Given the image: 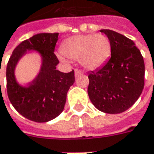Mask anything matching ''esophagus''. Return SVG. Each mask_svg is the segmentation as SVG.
<instances>
[{
    "label": "esophagus",
    "mask_w": 154,
    "mask_h": 154,
    "mask_svg": "<svg viewBox=\"0 0 154 154\" xmlns=\"http://www.w3.org/2000/svg\"><path fill=\"white\" fill-rule=\"evenodd\" d=\"M82 71H80V70H78V69H75V71H74V74H75V77H77V76H79L80 74H82Z\"/></svg>",
    "instance_id": "obj_1"
}]
</instances>
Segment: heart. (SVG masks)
<instances>
[{
    "instance_id": "heart-1",
    "label": "heart",
    "mask_w": 154,
    "mask_h": 154,
    "mask_svg": "<svg viewBox=\"0 0 154 154\" xmlns=\"http://www.w3.org/2000/svg\"><path fill=\"white\" fill-rule=\"evenodd\" d=\"M61 50L56 56L62 62L68 63V58L79 60L83 68L93 70L109 58L111 46L109 38L103 34H86L65 39Z\"/></svg>"
}]
</instances>
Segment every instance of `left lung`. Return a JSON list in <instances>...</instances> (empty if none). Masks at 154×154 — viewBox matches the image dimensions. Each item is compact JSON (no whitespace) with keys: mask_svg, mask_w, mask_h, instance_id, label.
<instances>
[{"mask_svg":"<svg viewBox=\"0 0 154 154\" xmlns=\"http://www.w3.org/2000/svg\"><path fill=\"white\" fill-rule=\"evenodd\" d=\"M110 42V58L102 68L88 74L87 92L92 104L109 114L130 108L144 88L145 64L131 39L111 30H100Z\"/></svg>","mask_w":154,"mask_h":154,"instance_id":"1","label":"left lung"}]
</instances>
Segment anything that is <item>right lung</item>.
<instances>
[{
	"instance_id": "1",
	"label": "right lung",
	"mask_w": 154,
	"mask_h": 154,
	"mask_svg": "<svg viewBox=\"0 0 154 154\" xmlns=\"http://www.w3.org/2000/svg\"><path fill=\"white\" fill-rule=\"evenodd\" d=\"M59 33H38L23 41L13 51L7 66V91L14 109L26 118L46 122L56 118L64 109L67 93L74 83V71L56 70L59 63L54 54ZM34 50L41 56V68L36 78L27 86L16 80L15 68L27 51ZM1 84V83H0Z\"/></svg>"
}]
</instances>
